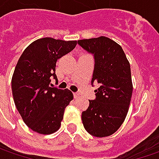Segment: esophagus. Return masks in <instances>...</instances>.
<instances>
[{"label":"esophagus","mask_w":159,"mask_h":159,"mask_svg":"<svg viewBox=\"0 0 159 159\" xmlns=\"http://www.w3.org/2000/svg\"><path fill=\"white\" fill-rule=\"evenodd\" d=\"M73 96H74L75 99H77V98H79V97L80 96V95L79 93H73Z\"/></svg>","instance_id":"esophagus-1"}]
</instances>
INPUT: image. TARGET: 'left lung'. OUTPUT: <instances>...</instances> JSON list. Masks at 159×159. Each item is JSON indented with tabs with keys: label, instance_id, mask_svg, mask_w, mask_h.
Returning a JSON list of instances; mask_svg holds the SVG:
<instances>
[{
	"label": "left lung",
	"instance_id": "obj_1",
	"mask_svg": "<svg viewBox=\"0 0 159 159\" xmlns=\"http://www.w3.org/2000/svg\"><path fill=\"white\" fill-rule=\"evenodd\" d=\"M78 44L95 57L92 83L99 84L95 100L81 115L90 134L106 137L118 131L129 110L133 94L130 64L121 46L105 36L78 40Z\"/></svg>",
	"mask_w": 159,
	"mask_h": 159
}]
</instances>
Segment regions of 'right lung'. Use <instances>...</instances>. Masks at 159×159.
Returning a JSON list of instances; mask_svg holds the SVG:
<instances>
[{"label":"right lung","instance_id":"obj_1","mask_svg":"<svg viewBox=\"0 0 159 159\" xmlns=\"http://www.w3.org/2000/svg\"><path fill=\"white\" fill-rule=\"evenodd\" d=\"M77 40L46 37L34 40L22 53L11 80L15 105L25 125L40 134H50L61 126L66 106L73 99L69 89L50 87L57 80L56 64L70 52Z\"/></svg>","mask_w":159,"mask_h":159}]
</instances>
